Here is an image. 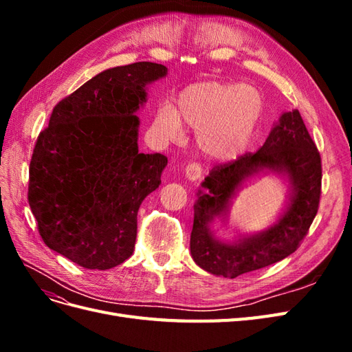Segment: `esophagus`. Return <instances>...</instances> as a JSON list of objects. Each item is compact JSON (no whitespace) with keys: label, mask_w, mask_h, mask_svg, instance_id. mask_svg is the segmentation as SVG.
I'll return each mask as SVG.
<instances>
[{"label":"esophagus","mask_w":352,"mask_h":352,"mask_svg":"<svg viewBox=\"0 0 352 352\" xmlns=\"http://www.w3.org/2000/svg\"><path fill=\"white\" fill-rule=\"evenodd\" d=\"M185 176L189 180H198L202 176V166L199 163H190L185 168Z\"/></svg>","instance_id":"1"}]
</instances>
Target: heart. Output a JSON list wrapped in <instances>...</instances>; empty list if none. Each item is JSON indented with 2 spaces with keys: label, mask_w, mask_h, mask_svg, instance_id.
I'll list each match as a JSON object with an SVG mask.
<instances>
[{
  "label": "heart",
  "mask_w": 352,
  "mask_h": 352,
  "mask_svg": "<svg viewBox=\"0 0 352 352\" xmlns=\"http://www.w3.org/2000/svg\"><path fill=\"white\" fill-rule=\"evenodd\" d=\"M263 111L257 88L241 83L201 82L180 92L177 110L170 104L158 109L155 131L166 141H177L185 123L198 129L199 150L212 160L236 157L248 145Z\"/></svg>",
  "instance_id": "b5f03b06"
}]
</instances>
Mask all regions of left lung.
<instances>
[{
  "label": "left lung",
  "mask_w": 352,
  "mask_h": 352,
  "mask_svg": "<svg viewBox=\"0 0 352 352\" xmlns=\"http://www.w3.org/2000/svg\"><path fill=\"white\" fill-rule=\"evenodd\" d=\"M269 169L286 174L293 185L292 201L278 223L258 236L225 244L208 225L224 215L230 198L243 180ZM204 192L194 206L190 254L201 269L223 278L267 267L296 251L317 214L322 195V158L298 110L283 113L257 153L217 164L206 177Z\"/></svg>",
  "instance_id": "8db88e82"
}]
</instances>
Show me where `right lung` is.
I'll return each mask as SVG.
<instances>
[{"label": "right lung", "instance_id": "right-lung-1", "mask_svg": "<svg viewBox=\"0 0 352 352\" xmlns=\"http://www.w3.org/2000/svg\"><path fill=\"white\" fill-rule=\"evenodd\" d=\"M166 74L150 61L104 70L63 98L38 136L28 199L39 235L85 269L116 267L133 252L138 210L167 164L138 150L135 113Z\"/></svg>", "mask_w": 352, "mask_h": 352}]
</instances>
